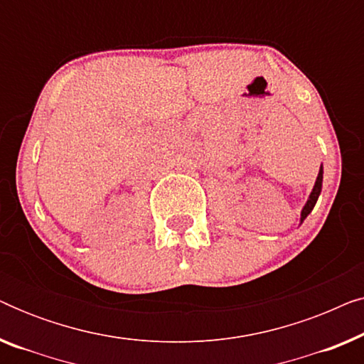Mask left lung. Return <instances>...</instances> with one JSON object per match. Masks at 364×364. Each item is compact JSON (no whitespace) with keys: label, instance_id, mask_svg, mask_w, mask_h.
Listing matches in <instances>:
<instances>
[{"label":"left lung","instance_id":"left-lung-1","mask_svg":"<svg viewBox=\"0 0 364 364\" xmlns=\"http://www.w3.org/2000/svg\"><path fill=\"white\" fill-rule=\"evenodd\" d=\"M321 186H323V166L320 167V172H318L316 182H315V186H313V191H311V193H310V197H308L305 207L301 208L300 222L305 220V218L308 217V213H310V212L313 210V207H315L318 197H320V193H321Z\"/></svg>","mask_w":364,"mask_h":364}]
</instances>
